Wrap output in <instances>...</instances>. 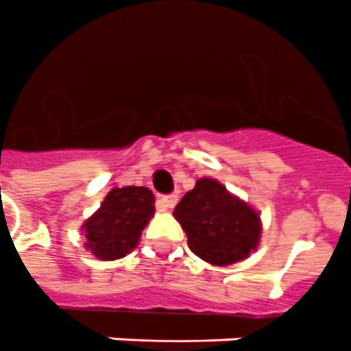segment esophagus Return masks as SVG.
I'll list each match as a JSON object with an SVG mask.
<instances>
[{
  "label": "esophagus",
  "instance_id": "34e87169",
  "mask_svg": "<svg viewBox=\"0 0 351 351\" xmlns=\"http://www.w3.org/2000/svg\"><path fill=\"white\" fill-rule=\"evenodd\" d=\"M178 204V195H162L158 199V210L159 212H168Z\"/></svg>",
  "mask_w": 351,
  "mask_h": 351
}]
</instances>
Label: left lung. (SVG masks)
Instances as JSON below:
<instances>
[{
  "label": "left lung",
  "instance_id": "left-lung-1",
  "mask_svg": "<svg viewBox=\"0 0 351 351\" xmlns=\"http://www.w3.org/2000/svg\"><path fill=\"white\" fill-rule=\"evenodd\" d=\"M173 217L186 232L190 250L212 266L245 261L261 243L259 212L217 179H197L179 201Z\"/></svg>",
  "mask_w": 351,
  "mask_h": 351
}]
</instances>
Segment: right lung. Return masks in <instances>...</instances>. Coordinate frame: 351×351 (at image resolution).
<instances>
[{
	"instance_id": "obj_1",
	"label": "right lung",
	"mask_w": 351,
	"mask_h": 351,
	"mask_svg": "<svg viewBox=\"0 0 351 351\" xmlns=\"http://www.w3.org/2000/svg\"><path fill=\"white\" fill-rule=\"evenodd\" d=\"M156 197L147 186H123L106 193L99 208L81 224L85 248L101 261L130 254L156 212Z\"/></svg>"
}]
</instances>
